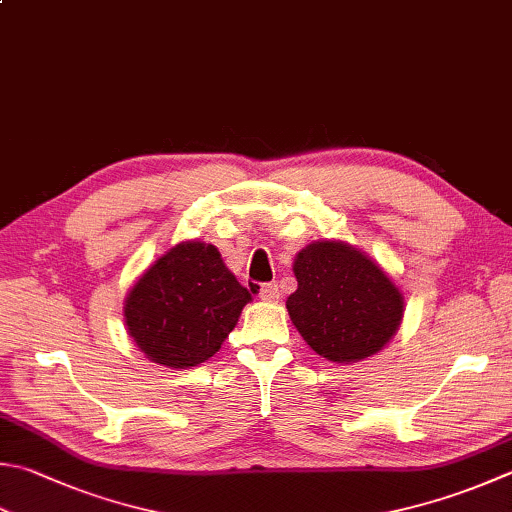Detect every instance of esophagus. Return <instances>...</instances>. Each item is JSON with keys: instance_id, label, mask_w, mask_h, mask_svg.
<instances>
[{"instance_id": "1", "label": "esophagus", "mask_w": 512, "mask_h": 512, "mask_svg": "<svg viewBox=\"0 0 512 512\" xmlns=\"http://www.w3.org/2000/svg\"><path fill=\"white\" fill-rule=\"evenodd\" d=\"M260 298L267 303H276L281 298V289H278L276 283H265L260 285Z\"/></svg>"}]
</instances>
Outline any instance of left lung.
<instances>
[{"mask_svg":"<svg viewBox=\"0 0 512 512\" xmlns=\"http://www.w3.org/2000/svg\"><path fill=\"white\" fill-rule=\"evenodd\" d=\"M298 287L287 298L289 318L316 354L356 363L383 350L403 318V296L392 278L341 240H316L294 258Z\"/></svg>","mask_w":512,"mask_h":512,"instance_id":"8db88e82","label":"left lung"}]
</instances>
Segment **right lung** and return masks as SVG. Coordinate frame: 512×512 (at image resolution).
<instances>
[{
  "label": "right lung",
  "instance_id": "add662e5",
  "mask_svg": "<svg viewBox=\"0 0 512 512\" xmlns=\"http://www.w3.org/2000/svg\"><path fill=\"white\" fill-rule=\"evenodd\" d=\"M252 301L220 252L187 240L160 256L124 301L129 336L149 361L194 368L211 359Z\"/></svg>",
  "mask_w": 512,
  "mask_h": 512
}]
</instances>
